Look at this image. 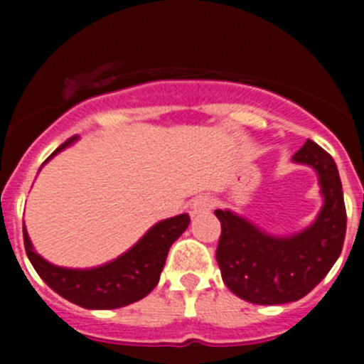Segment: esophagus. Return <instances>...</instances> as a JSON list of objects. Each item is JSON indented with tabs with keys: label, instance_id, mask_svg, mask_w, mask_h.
I'll use <instances>...</instances> for the list:
<instances>
[{
	"label": "esophagus",
	"instance_id": "esophagus-1",
	"mask_svg": "<svg viewBox=\"0 0 364 364\" xmlns=\"http://www.w3.org/2000/svg\"><path fill=\"white\" fill-rule=\"evenodd\" d=\"M215 200L210 197V195H198L191 200V213L193 215H200L208 213L210 210H213Z\"/></svg>",
	"mask_w": 364,
	"mask_h": 364
}]
</instances>
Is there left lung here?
Here are the masks:
<instances>
[{
    "mask_svg": "<svg viewBox=\"0 0 364 364\" xmlns=\"http://www.w3.org/2000/svg\"><path fill=\"white\" fill-rule=\"evenodd\" d=\"M311 167L323 205L310 226L291 235H272L231 210H215L222 233L217 262L224 284L253 304H286L319 284L339 259L346 233V210L333 159L311 140L291 156Z\"/></svg>",
    "mask_w": 364,
    "mask_h": 364,
    "instance_id": "1",
    "label": "left lung"
}]
</instances>
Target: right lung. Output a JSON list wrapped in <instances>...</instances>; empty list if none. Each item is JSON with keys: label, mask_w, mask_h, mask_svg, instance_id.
Segmentation results:
<instances>
[{"label": "right lung", "mask_w": 364, "mask_h": 364, "mask_svg": "<svg viewBox=\"0 0 364 364\" xmlns=\"http://www.w3.org/2000/svg\"><path fill=\"white\" fill-rule=\"evenodd\" d=\"M76 140V136L69 138L45 164ZM188 226V213L156 222L127 252L95 268H63L45 260L36 253L25 228L23 240L31 264L58 295L87 310H114L140 301L153 291L160 281L169 247Z\"/></svg>", "instance_id": "right-lung-1"}]
</instances>
